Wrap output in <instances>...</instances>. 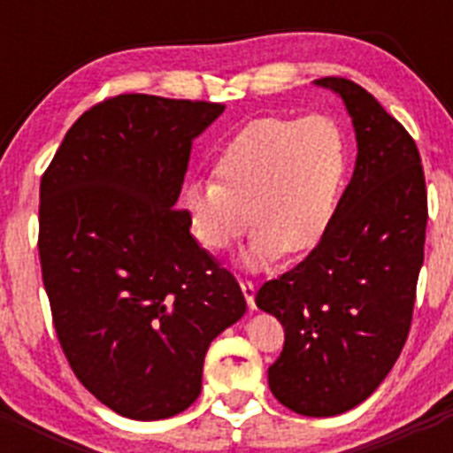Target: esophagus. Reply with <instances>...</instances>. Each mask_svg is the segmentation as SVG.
I'll list each match as a JSON object with an SVG mask.
<instances>
[{
  "label": "esophagus",
  "instance_id": "34e87169",
  "mask_svg": "<svg viewBox=\"0 0 453 453\" xmlns=\"http://www.w3.org/2000/svg\"><path fill=\"white\" fill-rule=\"evenodd\" d=\"M240 288H242V295H245L247 303H250V308L254 311L256 308V302H254V295H256V283L251 281V279H240Z\"/></svg>",
  "mask_w": 453,
  "mask_h": 453
}]
</instances>
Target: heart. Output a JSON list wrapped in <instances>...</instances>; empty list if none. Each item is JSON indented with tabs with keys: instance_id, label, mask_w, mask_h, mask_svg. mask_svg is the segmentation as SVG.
Masks as SVG:
<instances>
[{
	"instance_id": "obj_1",
	"label": "heart",
	"mask_w": 453,
	"mask_h": 453,
	"mask_svg": "<svg viewBox=\"0 0 453 453\" xmlns=\"http://www.w3.org/2000/svg\"><path fill=\"white\" fill-rule=\"evenodd\" d=\"M347 172V135L331 115L251 119L218 151L213 177L188 186L192 235L203 250L224 251L251 219L250 265L311 251L329 234Z\"/></svg>"
}]
</instances>
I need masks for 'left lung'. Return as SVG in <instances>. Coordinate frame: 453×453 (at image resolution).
I'll use <instances>...</instances> for the list:
<instances>
[{"label":"left lung","instance_id":"obj_1","mask_svg":"<svg viewBox=\"0 0 453 453\" xmlns=\"http://www.w3.org/2000/svg\"><path fill=\"white\" fill-rule=\"evenodd\" d=\"M318 83L338 92L354 119V177L329 234L263 283L256 303L286 331L267 370L272 395L299 415L331 418L365 402L406 345L429 203L418 145L402 122L349 79Z\"/></svg>","mask_w":453,"mask_h":453}]
</instances>
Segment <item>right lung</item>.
Segmentation results:
<instances>
[{"label": "right lung", "mask_w": 453, "mask_h": 453, "mask_svg": "<svg viewBox=\"0 0 453 453\" xmlns=\"http://www.w3.org/2000/svg\"><path fill=\"white\" fill-rule=\"evenodd\" d=\"M224 104L118 95L72 124L40 179L38 254L72 372L134 419L199 397L211 340L245 313L177 208L192 140Z\"/></svg>", "instance_id": "1"}]
</instances>
